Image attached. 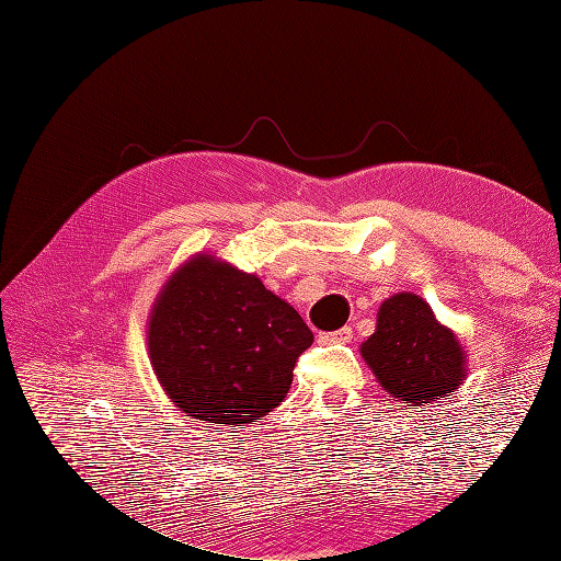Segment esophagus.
<instances>
[{"mask_svg":"<svg viewBox=\"0 0 561 561\" xmlns=\"http://www.w3.org/2000/svg\"><path fill=\"white\" fill-rule=\"evenodd\" d=\"M353 339V330L346 325V328H342V330H336V332H322V334H318V342L320 344H348Z\"/></svg>","mask_w":561,"mask_h":561,"instance_id":"obj_1","label":"esophagus"}]
</instances>
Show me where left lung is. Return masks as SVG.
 <instances>
[{"label":"left lung","instance_id":"1","mask_svg":"<svg viewBox=\"0 0 561 561\" xmlns=\"http://www.w3.org/2000/svg\"><path fill=\"white\" fill-rule=\"evenodd\" d=\"M360 351L386 393L410 402L407 407H426L445 398L466 377V355L458 339L412 293L381 304L377 332Z\"/></svg>","mask_w":561,"mask_h":561}]
</instances>
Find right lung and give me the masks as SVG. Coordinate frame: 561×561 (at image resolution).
Segmentation results:
<instances>
[{
	"instance_id": "obj_1",
	"label": "right lung",
	"mask_w": 561,
	"mask_h": 561,
	"mask_svg": "<svg viewBox=\"0 0 561 561\" xmlns=\"http://www.w3.org/2000/svg\"><path fill=\"white\" fill-rule=\"evenodd\" d=\"M147 342L182 412L236 426L283 402L313 332L257 276L198 254L163 285Z\"/></svg>"
}]
</instances>
